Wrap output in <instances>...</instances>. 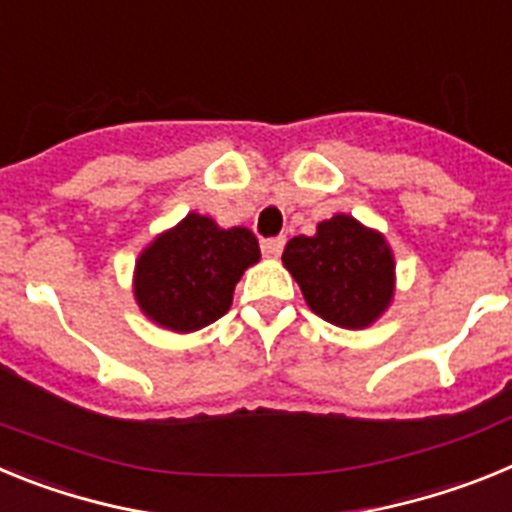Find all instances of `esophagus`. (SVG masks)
<instances>
[{
	"label": "esophagus",
	"mask_w": 512,
	"mask_h": 512,
	"mask_svg": "<svg viewBox=\"0 0 512 512\" xmlns=\"http://www.w3.org/2000/svg\"><path fill=\"white\" fill-rule=\"evenodd\" d=\"M284 238H266L261 241V251H264L266 259H279V253L284 251Z\"/></svg>",
	"instance_id": "34e87169"
}]
</instances>
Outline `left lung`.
<instances>
[{"label": "left lung", "mask_w": 512, "mask_h": 512, "mask_svg": "<svg viewBox=\"0 0 512 512\" xmlns=\"http://www.w3.org/2000/svg\"><path fill=\"white\" fill-rule=\"evenodd\" d=\"M282 264L302 289L307 307L328 323L364 330L395 300V253L384 233L351 215H333L315 235L287 243Z\"/></svg>", "instance_id": "8db88e82"}]
</instances>
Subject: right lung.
<instances>
[{
	"instance_id": "1",
	"label": "right lung",
	"mask_w": 512,
	"mask_h": 512,
	"mask_svg": "<svg viewBox=\"0 0 512 512\" xmlns=\"http://www.w3.org/2000/svg\"><path fill=\"white\" fill-rule=\"evenodd\" d=\"M261 251L248 228H220L212 217L189 212L158 233L135 261L133 295L158 328L194 333L223 318L233 289Z\"/></svg>"
}]
</instances>
